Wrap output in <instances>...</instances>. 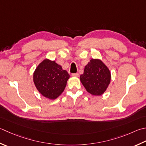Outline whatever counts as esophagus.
<instances>
[{"mask_svg":"<svg viewBox=\"0 0 146 146\" xmlns=\"http://www.w3.org/2000/svg\"><path fill=\"white\" fill-rule=\"evenodd\" d=\"M72 76H75V77H77V76H79V74H78V73H73V74H72Z\"/></svg>","mask_w":146,"mask_h":146,"instance_id":"obj_1","label":"esophagus"}]
</instances>
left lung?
I'll return each mask as SVG.
<instances>
[{
  "label": "left lung",
  "instance_id": "obj_1",
  "mask_svg": "<svg viewBox=\"0 0 146 146\" xmlns=\"http://www.w3.org/2000/svg\"><path fill=\"white\" fill-rule=\"evenodd\" d=\"M80 79L88 93L101 96L110 84L111 72L101 60L92 59L85 66Z\"/></svg>",
  "mask_w": 146,
  "mask_h": 146
}]
</instances>
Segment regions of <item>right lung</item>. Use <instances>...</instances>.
<instances>
[{
    "label": "right lung",
    "instance_id": "obj_1",
    "mask_svg": "<svg viewBox=\"0 0 146 146\" xmlns=\"http://www.w3.org/2000/svg\"><path fill=\"white\" fill-rule=\"evenodd\" d=\"M70 75L56 61L45 59L33 73V82L36 89L45 98L55 99L63 92Z\"/></svg>",
    "mask_w": 146,
    "mask_h": 146
}]
</instances>
